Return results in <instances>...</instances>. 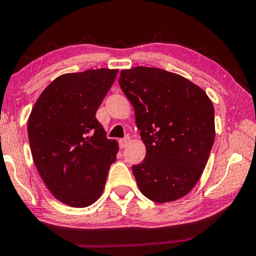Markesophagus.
Segmentation results:
<instances>
[{"label":"esophagus","instance_id":"obj_1","mask_svg":"<svg viewBox=\"0 0 256 256\" xmlns=\"http://www.w3.org/2000/svg\"><path fill=\"white\" fill-rule=\"evenodd\" d=\"M130 138H123V139H120V148H125V147H128V145L130 144Z\"/></svg>","mask_w":256,"mask_h":256}]
</instances>
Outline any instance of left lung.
Segmentation results:
<instances>
[{"label": "left lung", "mask_w": 256, "mask_h": 256, "mask_svg": "<svg viewBox=\"0 0 256 256\" xmlns=\"http://www.w3.org/2000/svg\"><path fill=\"white\" fill-rule=\"evenodd\" d=\"M120 86L136 112L146 146L132 172L142 195L166 203L186 196L206 166L214 142V109L203 89L152 67L120 72Z\"/></svg>", "instance_id": "obj_1"}]
</instances>
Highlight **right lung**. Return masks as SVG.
I'll use <instances>...</instances> for the list:
<instances>
[{
  "label": "right lung",
  "mask_w": 256,
  "mask_h": 256,
  "mask_svg": "<svg viewBox=\"0 0 256 256\" xmlns=\"http://www.w3.org/2000/svg\"><path fill=\"white\" fill-rule=\"evenodd\" d=\"M117 70L64 74L51 82L28 117L34 164L52 195L74 208L102 195L118 144L108 139L96 111L114 84Z\"/></svg>",
  "instance_id": "obj_1"
}]
</instances>
